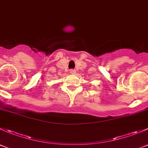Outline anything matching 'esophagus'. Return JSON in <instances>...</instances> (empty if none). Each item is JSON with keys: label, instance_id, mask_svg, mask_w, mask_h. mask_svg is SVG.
<instances>
[{"label": "esophagus", "instance_id": "34e87169", "mask_svg": "<svg viewBox=\"0 0 148 148\" xmlns=\"http://www.w3.org/2000/svg\"><path fill=\"white\" fill-rule=\"evenodd\" d=\"M70 73L72 74V75H74L75 74V70H73V69H71L70 70Z\"/></svg>", "mask_w": 148, "mask_h": 148}]
</instances>
